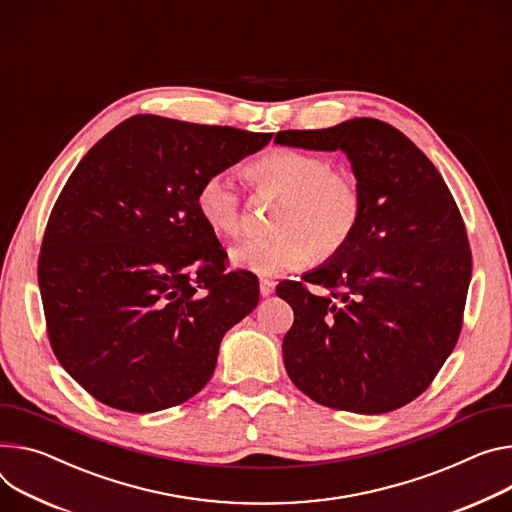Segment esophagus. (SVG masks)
Here are the masks:
<instances>
[{
    "mask_svg": "<svg viewBox=\"0 0 512 512\" xmlns=\"http://www.w3.org/2000/svg\"><path fill=\"white\" fill-rule=\"evenodd\" d=\"M273 290H275V282H271V280H263L259 282V294L263 296V298H267V296H271L273 294Z\"/></svg>",
    "mask_w": 512,
    "mask_h": 512,
    "instance_id": "obj_1",
    "label": "esophagus"
}]
</instances>
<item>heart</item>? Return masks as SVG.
I'll list each match as a JSON object with an SVG mask.
<instances>
[{
  "label": "heart",
  "instance_id": "heart-1",
  "mask_svg": "<svg viewBox=\"0 0 512 512\" xmlns=\"http://www.w3.org/2000/svg\"><path fill=\"white\" fill-rule=\"evenodd\" d=\"M253 190L282 198L271 237L247 239L230 249L239 269L273 277L306 265L316 253L329 259L353 239L363 218V190L355 175L333 169L322 155L275 147L245 169ZM200 218L218 237H237L245 224L243 198L224 173L206 177L196 194Z\"/></svg>",
  "mask_w": 512,
  "mask_h": 512
}]
</instances>
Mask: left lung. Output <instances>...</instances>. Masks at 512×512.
Wrapping results in <instances>:
<instances>
[{
  "label": "left lung",
  "instance_id": "1",
  "mask_svg": "<svg viewBox=\"0 0 512 512\" xmlns=\"http://www.w3.org/2000/svg\"><path fill=\"white\" fill-rule=\"evenodd\" d=\"M273 141L341 149L363 190L349 245L277 286L294 310L282 351L290 380L314 402L359 414L421 396L451 355L463 324L472 251L437 167L398 128L353 118L322 130H282Z\"/></svg>",
  "mask_w": 512,
  "mask_h": 512
}]
</instances>
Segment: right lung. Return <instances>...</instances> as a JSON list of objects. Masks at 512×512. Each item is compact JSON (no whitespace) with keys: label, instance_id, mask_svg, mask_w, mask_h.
<instances>
[{"label":"right lung","instance_id":"obj_1","mask_svg":"<svg viewBox=\"0 0 512 512\" xmlns=\"http://www.w3.org/2000/svg\"><path fill=\"white\" fill-rule=\"evenodd\" d=\"M269 141L138 114L75 167L44 230L38 286L59 363L96 400L147 414L208 384L224 333L257 306L259 284L226 271L196 194Z\"/></svg>","mask_w":512,"mask_h":512}]
</instances>
